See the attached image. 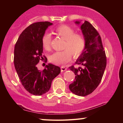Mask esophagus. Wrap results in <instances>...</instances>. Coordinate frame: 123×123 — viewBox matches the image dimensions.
<instances>
[{
    "label": "esophagus",
    "instance_id": "1",
    "mask_svg": "<svg viewBox=\"0 0 123 123\" xmlns=\"http://www.w3.org/2000/svg\"><path fill=\"white\" fill-rule=\"evenodd\" d=\"M66 70V68L65 67H63V66H61V72H64Z\"/></svg>",
    "mask_w": 123,
    "mask_h": 123
}]
</instances>
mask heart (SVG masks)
Returning <instances> with one entry per match:
<instances>
[{"instance_id":"heart-1","label":"heart","mask_w":123,"mask_h":123,"mask_svg":"<svg viewBox=\"0 0 123 123\" xmlns=\"http://www.w3.org/2000/svg\"><path fill=\"white\" fill-rule=\"evenodd\" d=\"M55 34L64 40L63 49L64 50L54 53L49 57V61L55 65H64L70 60L72 54L74 57L79 56L84 50L86 41L84 36L80 33H76L73 28L66 25L58 26L54 30ZM51 36L49 33H45L42 39V46L46 50H50Z\"/></svg>"}]
</instances>
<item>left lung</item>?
Segmentation results:
<instances>
[{"mask_svg":"<svg viewBox=\"0 0 123 123\" xmlns=\"http://www.w3.org/2000/svg\"><path fill=\"white\" fill-rule=\"evenodd\" d=\"M75 23L79 24L80 22ZM81 29L86 46L75 62L80 66L69 68L76 76L69 89L75 95L84 97L92 93L101 82L106 66V57L101 37L95 28L85 21Z\"/></svg>","mask_w":123,"mask_h":123,"instance_id":"1","label":"left lung"}]
</instances>
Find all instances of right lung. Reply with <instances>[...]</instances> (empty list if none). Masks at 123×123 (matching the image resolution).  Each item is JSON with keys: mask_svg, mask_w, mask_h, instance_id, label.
Returning a JSON list of instances; mask_svg holds the SVG:
<instances>
[{"mask_svg": "<svg viewBox=\"0 0 123 123\" xmlns=\"http://www.w3.org/2000/svg\"><path fill=\"white\" fill-rule=\"evenodd\" d=\"M52 24L45 21L30 25L21 33L15 45L14 63L18 77L25 90L35 95L48 92L53 80L61 72L59 66L51 63L42 71L37 67L39 61L46 58L42 55V39Z\"/></svg>", "mask_w": 123, "mask_h": 123, "instance_id": "add662e5", "label": "right lung"}]
</instances>
